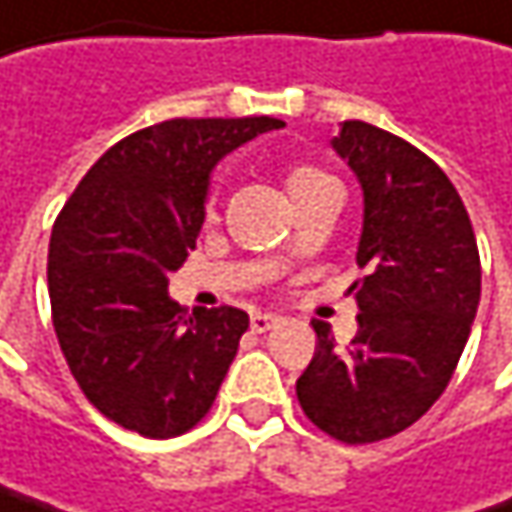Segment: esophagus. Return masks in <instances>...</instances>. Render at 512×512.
Segmentation results:
<instances>
[{"label":"esophagus","mask_w":512,"mask_h":512,"mask_svg":"<svg viewBox=\"0 0 512 512\" xmlns=\"http://www.w3.org/2000/svg\"><path fill=\"white\" fill-rule=\"evenodd\" d=\"M275 325H278V316H272V313H252V331L255 334H266Z\"/></svg>","instance_id":"1"}]
</instances>
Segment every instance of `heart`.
Here are the masks:
<instances>
[{
    "label": "heart",
    "mask_w": 512,
    "mask_h": 512,
    "mask_svg": "<svg viewBox=\"0 0 512 512\" xmlns=\"http://www.w3.org/2000/svg\"><path fill=\"white\" fill-rule=\"evenodd\" d=\"M284 184H287L290 199L299 202L307 193H313V190H319V187H325V184H334V181H331V175H325L322 169L307 166V163H299V166H290V169L284 172Z\"/></svg>",
    "instance_id": "heart-1"
}]
</instances>
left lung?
<instances>
[{
  "label": "left lung",
  "mask_w": 512,
  "mask_h": 512,
  "mask_svg": "<svg viewBox=\"0 0 512 512\" xmlns=\"http://www.w3.org/2000/svg\"><path fill=\"white\" fill-rule=\"evenodd\" d=\"M331 146L363 190L366 275L349 287L360 310L349 349L313 319L319 346L296 395L316 428L360 445L410 428L448 387L481 302V257L454 184L416 146L360 119Z\"/></svg>",
  "instance_id": "left-lung-1"
}]
</instances>
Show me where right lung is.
Masks as SVG:
<instances>
[{"instance_id":"add662e5","label":"right lung","mask_w":512,"mask_h":512,"mask_svg":"<svg viewBox=\"0 0 512 512\" xmlns=\"http://www.w3.org/2000/svg\"><path fill=\"white\" fill-rule=\"evenodd\" d=\"M272 117L166 119L111 146L78 181L49 240V302L87 401L128 431L166 440L210 410L249 328L240 307L169 299L205 222L210 172L275 131Z\"/></svg>"}]
</instances>
